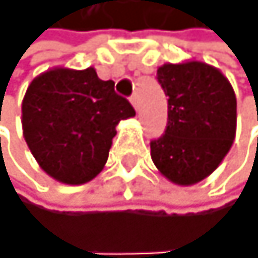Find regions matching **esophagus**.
Returning a JSON list of instances; mask_svg holds the SVG:
<instances>
[{
  "label": "esophagus",
  "instance_id": "34e87169",
  "mask_svg": "<svg viewBox=\"0 0 258 258\" xmlns=\"http://www.w3.org/2000/svg\"><path fill=\"white\" fill-rule=\"evenodd\" d=\"M130 103L133 104V108H135L137 111H138V108H140V104H138V96H137V94H133V96H132V98H130Z\"/></svg>",
  "mask_w": 258,
  "mask_h": 258
}]
</instances>
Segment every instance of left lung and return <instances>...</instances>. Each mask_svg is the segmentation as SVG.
Here are the masks:
<instances>
[{
  "label": "left lung",
  "mask_w": 258,
  "mask_h": 258,
  "mask_svg": "<svg viewBox=\"0 0 258 258\" xmlns=\"http://www.w3.org/2000/svg\"><path fill=\"white\" fill-rule=\"evenodd\" d=\"M157 79L167 101V128L150 142L159 172L177 186H192L223 162L236 133V96L223 72L201 60L164 64Z\"/></svg>",
  "instance_id": "obj_1"
}]
</instances>
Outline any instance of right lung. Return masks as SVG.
Segmentation results:
<instances>
[{
	"label": "right lung",
	"instance_id": "1",
	"mask_svg": "<svg viewBox=\"0 0 258 258\" xmlns=\"http://www.w3.org/2000/svg\"><path fill=\"white\" fill-rule=\"evenodd\" d=\"M135 116L94 67H53L30 83L22 103L23 137L42 170L64 184H84L103 170L116 125Z\"/></svg>",
	"mask_w": 258,
	"mask_h": 258
}]
</instances>
